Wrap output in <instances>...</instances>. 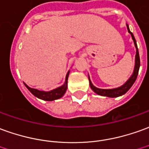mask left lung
I'll return each mask as SVG.
<instances>
[{
  "label": "left lung",
  "mask_w": 149,
  "mask_h": 149,
  "mask_svg": "<svg viewBox=\"0 0 149 149\" xmlns=\"http://www.w3.org/2000/svg\"><path fill=\"white\" fill-rule=\"evenodd\" d=\"M127 31H128L129 34H131L132 35V38L133 39V42L135 44L136 49V59H135V67H134V70L132 76L129 77V79L127 81L121 86H119L118 88H114V89H99V88H97L94 85H93V83L90 81V78L89 76V85H90V88L92 89V90L94 93H96L97 94L101 95V96H105L108 97H117L122 96L123 94H125L128 91L129 89H131V87L132 86L133 84L136 81L137 76H138V72H139V69H140V55H139V51H138V47H137V44H136V41L135 39V37L133 34L130 31L129 29L128 25L127 24Z\"/></svg>",
  "instance_id": "left-lung-1"
}]
</instances>
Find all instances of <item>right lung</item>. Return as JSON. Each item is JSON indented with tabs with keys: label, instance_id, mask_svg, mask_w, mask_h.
<instances>
[{
	"label": "right lung",
	"instance_id": "1",
	"mask_svg": "<svg viewBox=\"0 0 149 149\" xmlns=\"http://www.w3.org/2000/svg\"><path fill=\"white\" fill-rule=\"evenodd\" d=\"M69 72L70 71L68 72L67 75H66L65 81H64V85L58 87L56 89L50 90V91H42V90L33 89V88L29 87L26 83H24V85H26V87L29 89V91L34 96L37 97L39 99L44 100V101H54V100L59 99L60 97H62L64 95V93H66V90L68 89V78Z\"/></svg>",
	"mask_w": 149,
	"mask_h": 149
}]
</instances>
